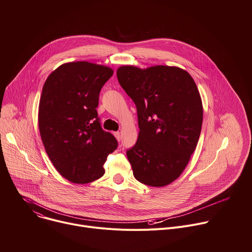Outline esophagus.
<instances>
[{
  "label": "esophagus",
  "instance_id": "1",
  "mask_svg": "<svg viewBox=\"0 0 252 252\" xmlns=\"http://www.w3.org/2000/svg\"><path fill=\"white\" fill-rule=\"evenodd\" d=\"M114 134H115V136L117 137L118 140H121V133H120V131H116V132H114Z\"/></svg>",
  "mask_w": 252,
  "mask_h": 252
}]
</instances>
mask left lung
<instances>
[{"instance_id":"8db88e82","label":"left lung","mask_w":252,"mask_h":252,"mask_svg":"<svg viewBox=\"0 0 252 252\" xmlns=\"http://www.w3.org/2000/svg\"><path fill=\"white\" fill-rule=\"evenodd\" d=\"M117 77L137 112L138 137L126 151L133 176L147 186H167L197 146L203 117L197 87L187 70L168 65H123Z\"/></svg>"}]
</instances>
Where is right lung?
Segmentation results:
<instances>
[{"label":"right lung","instance_id":"add662e5","mask_svg":"<svg viewBox=\"0 0 252 252\" xmlns=\"http://www.w3.org/2000/svg\"><path fill=\"white\" fill-rule=\"evenodd\" d=\"M114 70L89 62L60 65L48 77L39 105V128L56 169L74 184L103 175L107 156L118 140L97 117L99 92Z\"/></svg>","mask_w":252,"mask_h":252}]
</instances>
